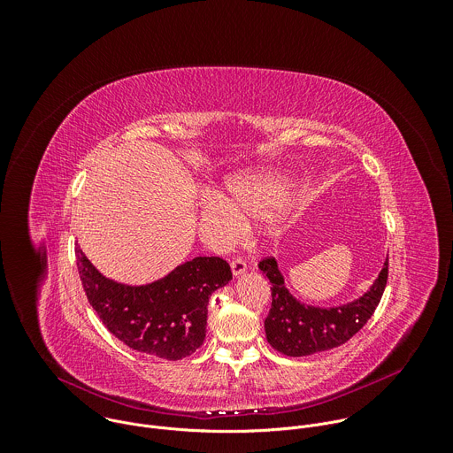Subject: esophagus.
<instances>
[{
  "mask_svg": "<svg viewBox=\"0 0 453 453\" xmlns=\"http://www.w3.org/2000/svg\"><path fill=\"white\" fill-rule=\"evenodd\" d=\"M231 271L234 276H240L247 271V264L242 260V257H234V260H231Z\"/></svg>",
  "mask_w": 453,
  "mask_h": 453,
  "instance_id": "esophagus-1",
  "label": "esophagus"
}]
</instances>
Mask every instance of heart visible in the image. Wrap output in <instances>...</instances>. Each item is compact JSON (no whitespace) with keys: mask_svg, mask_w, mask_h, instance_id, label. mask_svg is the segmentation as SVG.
Here are the masks:
<instances>
[{"mask_svg":"<svg viewBox=\"0 0 453 453\" xmlns=\"http://www.w3.org/2000/svg\"><path fill=\"white\" fill-rule=\"evenodd\" d=\"M229 193L231 201L217 191L204 197V217L222 236L238 231L243 219L264 217L276 210L283 199L285 182L273 175L240 177L229 182Z\"/></svg>","mask_w":453,"mask_h":453,"instance_id":"1","label":"heart"}]
</instances>
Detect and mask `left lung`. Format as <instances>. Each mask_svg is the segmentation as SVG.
Instances as JSON below:
<instances>
[{"label": "left lung", "instance_id": "left-lung-1", "mask_svg": "<svg viewBox=\"0 0 453 453\" xmlns=\"http://www.w3.org/2000/svg\"><path fill=\"white\" fill-rule=\"evenodd\" d=\"M257 267L273 285V306L265 319L267 341L287 357H306L348 342L374 313L389 276L387 260L376 281L362 297L335 308H315L292 297L273 256H265Z\"/></svg>", "mask_w": 453, "mask_h": 453}]
</instances>
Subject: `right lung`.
Listing matches in <instances>:
<instances>
[{
    "mask_svg": "<svg viewBox=\"0 0 453 453\" xmlns=\"http://www.w3.org/2000/svg\"><path fill=\"white\" fill-rule=\"evenodd\" d=\"M75 256L86 297L104 326L128 348L165 360H180L203 346L210 296L233 278L222 257L199 256L156 283L127 287L104 278L79 247Z\"/></svg>",
    "mask_w": 453,
    "mask_h": 453,
    "instance_id": "obj_1",
    "label": "right lung"
}]
</instances>
